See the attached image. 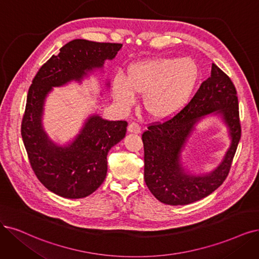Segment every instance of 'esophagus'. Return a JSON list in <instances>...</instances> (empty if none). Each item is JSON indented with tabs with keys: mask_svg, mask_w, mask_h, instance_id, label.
<instances>
[{
	"mask_svg": "<svg viewBox=\"0 0 259 259\" xmlns=\"http://www.w3.org/2000/svg\"><path fill=\"white\" fill-rule=\"evenodd\" d=\"M128 131L131 133H140L141 132V127L139 126V123L137 122H131L128 126Z\"/></svg>",
	"mask_w": 259,
	"mask_h": 259,
	"instance_id": "34e87169",
	"label": "esophagus"
}]
</instances>
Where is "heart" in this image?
Returning <instances> with one entry per match:
<instances>
[{"label":"heart","instance_id":"1","mask_svg":"<svg viewBox=\"0 0 259 259\" xmlns=\"http://www.w3.org/2000/svg\"><path fill=\"white\" fill-rule=\"evenodd\" d=\"M199 68L190 57L154 59L130 66L127 78L113 79L114 99L122 108L136 102V94L144 95L143 104L151 117L164 119L183 109L194 92Z\"/></svg>","mask_w":259,"mask_h":259}]
</instances>
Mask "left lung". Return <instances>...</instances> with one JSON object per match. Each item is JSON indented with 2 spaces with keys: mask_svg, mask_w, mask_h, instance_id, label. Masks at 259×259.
Returning a JSON list of instances; mask_svg holds the SVG:
<instances>
[{
  "mask_svg": "<svg viewBox=\"0 0 259 259\" xmlns=\"http://www.w3.org/2000/svg\"><path fill=\"white\" fill-rule=\"evenodd\" d=\"M221 114L232 143L220 165L207 176L186 174L180 154L194 124L208 113ZM241 138L237 91L229 76L215 64L193 98L173 117L151 123L142 135L144 144V179L152 193L166 205H188L211 194L228 176Z\"/></svg>",
  "mask_w": 259,
  "mask_h": 259,
  "instance_id": "8db88e82",
  "label": "left lung"
}]
</instances>
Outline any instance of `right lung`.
Wrapping results in <instances>:
<instances>
[{
    "mask_svg": "<svg viewBox=\"0 0 259 259\" xmlns=\"http://www.w3.org/2000/svg\"><path fill=\"white\" fill-rule=\"evenodd\" d=\"M121 44L74 39L52 55L38 70L28 89L21 136L35 175L51 192L66 198L91 195L104 181L109 150L126 136V120L110 121L93 115L67 146H57L41 124L47 95L52 88L81 81L105 60H113Z\"/></svg>",
    "mask_w": 259,
    "mask_h": 259,
    "instance_id": "obj_1",
    "label": "right lung"
}]
</instances>
